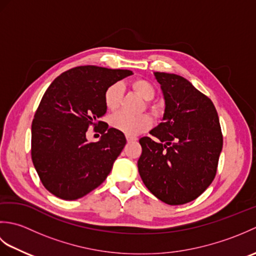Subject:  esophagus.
<instances>
[{
	"label": "esophagus",
	"mask_w": 256,
	"mask_h": 256,
	"mask_svg": "<svg viewBox=\"0 0 256 256\" xmlns=\"http://www.w3.org/2000/svg\"><path fill=\"white\" fill-rule=\"evenodd\" d=\"M138 138H135V136H131V135H126V140L128 143H131V142H134V140H136Z\"/></svg>",
	"instance_id": "esophagus-1"
}]
</instances>
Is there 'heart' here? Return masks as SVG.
I'll return each mask as SVG.
<instances>
[{"mask_svg": "<svg viewBox=\"0 0 256 256\" xmlns=\"http://www.w3.org/2000/svg\"><path fill=\"white\" fill-rule=\"evenodd\" d=\"M130 88L140 98H143L146 101V106L152 112H157V108L150 103V100L155 96V88L148 81L144 79H135L130 82ZM122 92V86L118 82L110 84L104 90L103 101H104V106L108 110H118L120 106H121ZM110 125L113 128L126 135H138L148 131L152 126V118L148 114H140V116H128V114L118 112L113 114L110 118Z\"/></svg>", "mask_w": 256, "mask_h": 256, "instance_id": "b5f03b06", "label": "heart"}]
</instances>
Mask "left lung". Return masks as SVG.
Here are the masks:
<instances>
[{
    "label": "left lung",
    "instance_id": "left-lung-1",
    "mask_svg": "<svg viewBox=\"0 0 256 256\" xmlns=\"http://www.w3.org/2000/svg\"><path fill=\"white\" fill-rule=\"evenodd\" d=\"M165 98L164 122L140 140L144 184L170 206L190 202L214 182L224 146L216 106L180 76L154 72Z\"/></svg>",
    "mask_w": 256,
    "mask_h": 256
}]
</instances>
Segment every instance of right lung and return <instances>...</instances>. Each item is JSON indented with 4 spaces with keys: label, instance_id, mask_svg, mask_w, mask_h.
Masks as SVG:
<instances>
[{
    "label": "right lung",
    "instance_id": "add662e5",
    "mask_svg": "<svg viewBox=\"0 0 256 256\" xmlns=\"http://www.w3.org/2000/svg\"><path fill=\"white\" fill-rule=\"evenodd\" d=\"M131 70L79 66L52 81L32 122V160L42 184L64 200H76L99 187L126 144L122 132L100 121L103 94ZM94 127L98 142L85 138ZM98 128L96 129V128Z\"/></svg>",
    "mask_w": 256,
    "mask_h": 256
}]
</instances>
